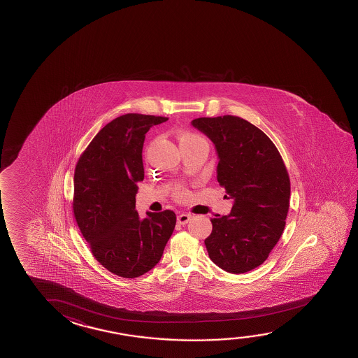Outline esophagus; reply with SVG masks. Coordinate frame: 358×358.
Wrapping results in <instances>:
<instances>
[{"label":"esophagus","mask_w":358,"mask_h":358,"mask_svg":"<svg viewBox=\"0 0 358 358\" xmlns=\"http://www.w3.org/2000/svg\"><path fill=\"white\" fill-rule=\"evenodd\" d=\"M192 219V215L182 213V214L178 215V222L180 224H185Z\"/></svg>","instance_id":"obj_1"}]
</instances>
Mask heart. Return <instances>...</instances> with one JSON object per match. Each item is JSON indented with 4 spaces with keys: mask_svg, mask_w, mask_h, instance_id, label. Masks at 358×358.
Returning <instances> with one entry per match:
<instances>
[{
    "mask_svg": "<svg viewBox=\"0 0 358 358\" xmlns=\"http://www.w3.org/2000/svg\"><path fill=\"white\" fill-rule=\"evenodd\" d=\"M179 143H180V147L182 145H187V144L194 143V142H198V141H205V139L201 137V136H199L196 134H192V132H182V134H179ZM184 192H182L180 187H178L176 189V195L178 196H182Z\"/></svg>",
    "mask_w": 358,
    "mask_h": 358,
    "instance_id": "b5f03b06",
    "label": "heart"
}]
</instances>
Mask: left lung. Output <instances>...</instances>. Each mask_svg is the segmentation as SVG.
<instances>
[{"instance_id":"8db88e82","label":"left lung","mask_w":358,"mask_h":358,"mask_svg":"<svg viewBox=\"0 0 358 358\" xmlns=\"http://www.w3.org/2000/svg\"><path fill=\"white\" fill-rule=\"evenodd\" d=\"M192 123L214 142L217 182L234 200L229 216L211 219L208 257L226 272H250L267 259L285 227L290 179L283 158L267 134L243 118L226 115Z\"/></svg>"}]
</instances>
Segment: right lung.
<instances>
[{
    "instance_id": "add662e5",
    "label": "right lung",
    "mask_w": 358,
    "mask_h": 358,
    "mask_svg": "<svg viewBox=\"0 0 358 358\" xmlns=\"http://www.w3.org/2000/svg\"><path fill=\"white\" fill-rule=\"evenodd\" d=\"M168 118L127 113L115 118L83 152L74 173L73 211L91 253L107 271L137 278L160 261L176 227L174 211L136 210L144 179L142 148L152 126Z\"/></svg>"
}]
</instances>
